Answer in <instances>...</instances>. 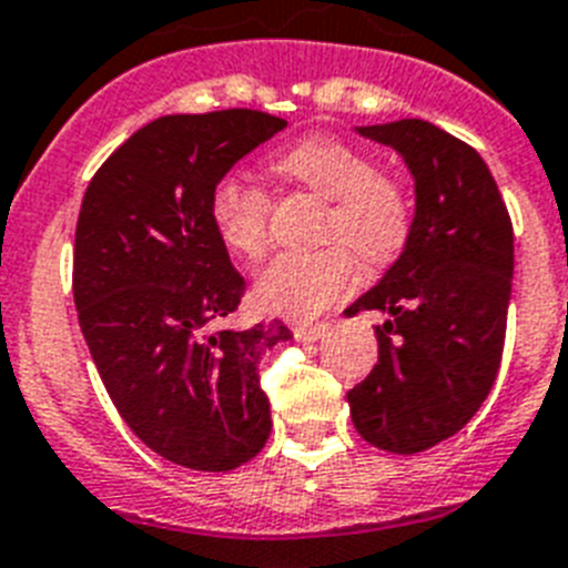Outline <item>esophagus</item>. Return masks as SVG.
Listing matches in <instances>:
<instances>
[{"label": "esophagus", "instance_id": "34e87169", "mask_svg": "<svg viewBox=\"0 0 568 568\" xmlns=\"http://www.w3.org/2000/svg\"><path fill=\"white\" fill-rule=\"evenodd\" d=\"M294 335H297V341L303 343H312V341H321L323 335L328 332V323H292Z\"/></svg>", "mask_w": 568, "mask_h": 568}]
</instances>
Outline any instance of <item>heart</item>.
Here are the masks:
<instances>
[{"mask_svg":"<svg viewBox=\"0 0 568 568\" xmlns=\"http://www.w3.org/2000/svg\"><path fill=\"white\" fill-rule=\"evenodd\" d=\"M276 173L326 202L321 240L306 254H280L260 271L254 297L265 312L312 317L355 280V251L366 265L393 260L413 227V202L402 181L375 170L364 150L335 138H308L271 161ZM271 199L254 181L227 175L211 199V219L231 254L256 260L268 247Z\"/></svg>","mask_w":568,"mask_h":568,"instance_id":"b5f03b06","label":"heart"}]
</instances>
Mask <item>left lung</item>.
I'll return each instance as SVG.
<instances>
[{"label":"left lung","mask_w":568,"mask_h":568,"mask_svg":"<svg viewBox=\"0 0 568 568\" xmlns=\"http://www.w3.org/2000/svg\"><path fill=\"white\" fill-rule=\"evenodd\" d=\"M393 146L416 181L402 256L349 314L384 312L378 364L346 393L355 430L389 454H422L459 433L503 361L514 227L483 155L418 118L357 126Z\"/></svg>","instance_id":"1"}]
</instances>
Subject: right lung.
<instances>
[{
	"label": "right lung",
	"instance_id": "right-lung-1",
	"mask_svg": "<svg viewBox=\"0 0 568 568\" xmlns=\"http://www.w3.org/2000/svg\"><path fill=\"white\" fill-rule=\"evenodd\" d=\"M280 130L256 109L164 114L103 161L80 204L71 288L92 361L130 430L181 468L233 470L268 442L260 357L292 332L219 328L245 280L211 199Z\"/></svg>",
	"mask_w": 568,
	"mask_h": 568
}]
</instances>
